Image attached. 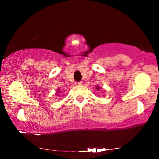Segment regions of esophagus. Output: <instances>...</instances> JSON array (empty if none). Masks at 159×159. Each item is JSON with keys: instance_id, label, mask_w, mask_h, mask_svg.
I'll use <instances>...</instances> for the list:
<instances>
[{"instance_id": "1", "label": "esophagus", "mask_w": 159, "mask_h": 159, "mask_svg": "<svg viewBox=\"0 0 159 159\" xmlns=\"http://www.w3.org/2000/svg\"><path fill=\"white\" fill-rule=\"evenodd\" d=\"M82 84V82H76L75 83V85H78V86H80V85H81Z\"/></svg>"}]
</instances>
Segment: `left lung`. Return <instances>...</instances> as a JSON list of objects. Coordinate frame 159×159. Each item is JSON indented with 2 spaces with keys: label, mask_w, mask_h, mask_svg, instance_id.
I'll list each match as a JSON object with an SVG mask.
<instances>
[{
  "label": "left lung",
  "mask_w": 159,
  "mask_h": 159,
  "mask_svg": "<svg viewBox=\"0 0 159 159\" xmlns=\"http://www.w3.org/2000/svg\"><path fill=\"white\" fill-rule=\"evenodd\" d=\"M96 89H97V90H99V89H100V87H99V86H96Z\"/></svg>",
  "instance_id": "obj_1"
}]
</instances>
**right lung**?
<instances>
[{
  "instance_id": "right-lung-1",
  "label": "right lung",
  "mask_w": 159,
  "mask_h": 159,
  "mask_svg": "<svg viewBox=\"0 0 159 159\" xmlns=\"http://www.w3.org/2000/svg\"><path fill=\"white\" fill-rule=\"evenodd\" d=\"M60 93H61V89L58 88V89H57V94H59Z\"/></svg>"
}]
</instances>
